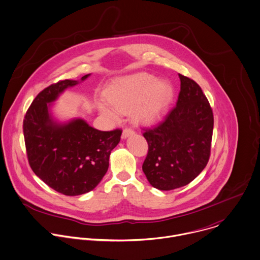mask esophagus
Returning <instances> with one entry per match:
<instances>
[{"label":"esophagus","instance_id":"1","mask_svg":"<svg viewBox=\"0 0 260 260\" xmlns=\"http://www.w3.org/2000/svg\"><path fill=\"white\" fill-rule=\"evenodd\" d=\"M135 135V131L132 127H125L122 132V139H126L129 136Z\"/></svg>","mask_w":260,"mask_h":260}]
</instances>
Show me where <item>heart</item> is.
I'll use <instances>...</instances> for the list:
<instances>
[{"instance_id": "heart-1", "label": "heart", "mask_w": 260, "mask_h": 260, "mask_svg": "<svg viewBox=\"0 0 260 260\" xmlns=\"http://www.w3.org/2000/svg\"><path fill=\"white\" fill-rule=\"evenodd\" d=\"M173 89L169 82L149 74H138L112 82L106 90L108 103H101V111L117 117L120 112H129L136 120L153 122L167 110L172 99Z\"/></svg>"}]
</instances>
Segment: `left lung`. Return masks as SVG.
<instances>
[{"instance_id": "1", "label": "left lung", "mask_w": 260, "mask_h": 260, "mask_svg": "<svg viewBox=\"0 0 260 260\" xmlns=\"http://www.w3.org/2000/svg\"><path fill=\"white\" fill-rule=\"evenodd\" d=\"M179 78L176 105L143 134L149 148L142 168L150 184L160 190L191 182L211 155L214 115L210 102L197 82L181 74Z\"/></svg>"}]
</instances>
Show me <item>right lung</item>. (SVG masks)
I'll return each instance as SVG.
<instances>
[{
	"label": "right lung",
	"mask_w": 260,
	"mask_h": 260,
	"mask_svg": "<svg viewBox=\"0 0 260 260\" xmlns=\"http://www.w3.org/2000/svg\"><path fill=\"white\" fill-rule=\"evenodd\" d=\"M90 74L82 77V81ZM78 81L62 80L43 89L32 101L23 120L29 165L49 187L64 196H80L94 189L107 172L111 151L122 131H98L83 119L54 122L49 103Z\"/></svg>",
	"instance_id": "right-lung-1"
}]
</instances>
